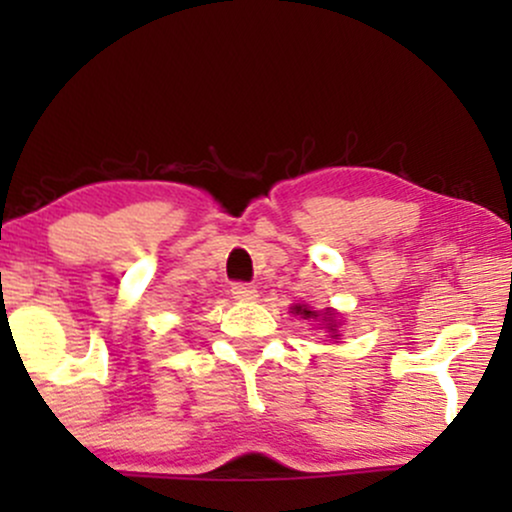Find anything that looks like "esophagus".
<instances>
[{
  "mask_svg": "<svg viewBox=\"0 0 512 512\" xmlns=\"http://www.w3.org/2000/svg\"><path fill=\"white\" fill-rule=\"evenodd\" d=\"M231 293L238 301H252V298L257 296V289L252 284H245V281H236V284L231 286Z\"/></svg>",
  "mask_w": 512,
  "mask_h": 512,
  "instance_id": "obj_1",
  "label": "esophagus"
}]
</instances>
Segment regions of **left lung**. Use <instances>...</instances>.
<instances>
[{"label":"left lung","instance_id":"1","mask_svg":"<svg viewBox=\"0 0 512 512\" xmlns=\"http://www.w3.org/2000/svg\"><path fill=\"white\" fill-rule=\"evenodd\" d=\"M293 310H296V313H301L303 317H317L313 310H308V308H305V305H296V308H293ZM327 322H330V330H332V327H337V325H334V320H332V313H330V320H327ZM334 337H337V334H334Z\"/></svg>","mask_w":512,"mask_h":512}]
</instances>
